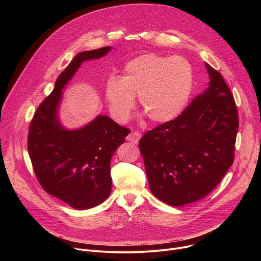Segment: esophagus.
<instances>
[{
	"label": "esophagus",
	"instance_id": "34e87169",
	"mask_svg": "<svg viewBox=\"0 0 261 261\" xmlns=\"http://www.w3.org/2000/svg\"><path fill=\"white\" fill-rule=\"evenodd\" d=\"M141 138V134L138 132H131L128 136H127V140L133 143H138L139 139Z\"/></svg>",
	"mask_w": 261,
	"mask_h": 261
}]
</instances>
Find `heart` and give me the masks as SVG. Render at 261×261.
Wrapping results in <instances>:
<instances>
[{
	"label": "heart",
	"instance_id": "1",
	"mask_svg": "<svg viewBox=\"0 0 261 261\" xmlns=\"http://www.w3.org/2000/svg\"><path fill=\"white\" fill-rule=\"evenodd\" d=\"M194 88L191 64L184 58L150 53L126 63L121 77L111 76L105 99L113 118L126 123L135 98L152 122L164 124L178 118L187 107Z\"/></svg>",
	"mask_w": 261,
	"mask_h": 261
}]
</instances>
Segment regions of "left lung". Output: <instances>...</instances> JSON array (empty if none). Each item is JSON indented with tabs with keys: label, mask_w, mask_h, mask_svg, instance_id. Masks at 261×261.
<instances>
[{
	"label": "left lung",
	"mask_w": 261,
	"mask_h": 261,
	"mask_svg": "<svg viewBox=\"0 0 261 261\" xmlns=\"http://www.w3.org/2000/svg\"><path fill=\"white\" fill-rule=\"evenodd\" d=\"M208 87L175 120L147 131L139 141L152 193L180 206L197 201L225 175L234 159L239 130L233 95L207 63Z\"/></svg>",
	"instance_id": "1"
}]
</instances>
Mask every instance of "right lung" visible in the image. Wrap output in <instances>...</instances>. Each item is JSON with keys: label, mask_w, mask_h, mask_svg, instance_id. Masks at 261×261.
<instances>
[{"label": "right lung", "mask_w": 261, "mask_h": 261, "mask_svg": "<svg viewBox=\"0 0 261 261\" xmlns=\"http://www.w3.org/2000/svg\"><path fill=\"white\" fill-rule=\"evenodd\" d=\"M111 46L80 53L37 108L29 128L28 151L35 174L48 194L76 210L102 203L111 191L110 160L130 130L106 116L75 129L59 121L63 89L85 61L100 59Z\"/></svg>", "instance_id": "add662e5"}]
</instances>
